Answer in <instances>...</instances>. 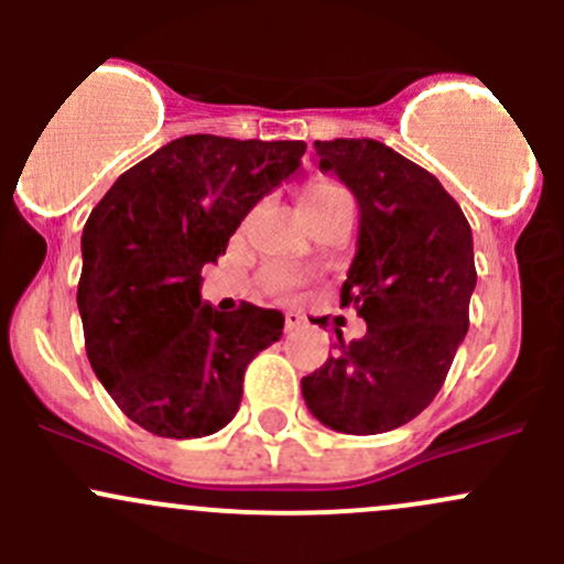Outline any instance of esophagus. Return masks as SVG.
<instances>
[{
    "label": "esophagus",
    "mask_w": 564,
    "mask_h": 564,
    "mask_svg": "<svg viewBox=\"0 0 564 564\" xmlns=\"http://www.w3.org/2000/svg\"><path fill=\"white\" fill-rule=\"evenodd\" d=\"M305 327V316L297 314V311H286V329L289 333H294V329Z\"/></svg>",
    "instance_id": "1"
}]
</instances>
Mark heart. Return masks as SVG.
I'll return each mask as SVG.
<instances>
[{
  "mask_svg": "<svg viewBox=\"0 0 564 564\" xmlns=\"http://www.w3.org/2000/svg\"><path fill=\"white\" fill-rule=\"evenodd\" d=\"M333 191H340V187H335L333 182H314V185H308V193H305V198L327 196V193H333ZM294 286H297V278H294L292 272H275V275L270 278V289L275 294L292 292Z\"/></svg>",
  "mask_w": 564,
  "mask_h": 564,
  "instance_id": "1",
  "label": "heart"
}]
</instances>
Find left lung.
Wrapping results in <instances>:
<instances>
[{
    "label": "left lung",
    "instance_id": "left-lung-1",
    "mask_svg": "<svg viewBox=\"0 0 564 564\" xmlns=\"http://www.w3.org/2000/svg\"><path fill=\"white\" fill-rule=\"evenodd\" d=\"M316 155L360 207L340 305H355L368 329L340 338L338 355L303 379V398L327 429L384 434L434 401L469 329L471 229L434 174L382 141H316Z\"/></svg>",
    "mask_w": 564,
    "mask_h": 564
}]
</instances>
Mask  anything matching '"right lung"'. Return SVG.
Masks as SVG:
<instances>
[{"instance_id": "right-lung-1", "label": "right lung", "mask_w": 564, "mask_h": 564, "mask_svg": "<svg viewBox=\"0 0 564 564\" xmlns=\"http://www.w3.org/2000/svg\"><path fill=\"white\" fill-rule=\"evenodd\" d=\"M305 141L182 135L128 169L82 235L78 314L89 366L133 423L198 440L231 423L248 362L283 335V314L202 303V270Z\"/></svg>"}]
</instances>
